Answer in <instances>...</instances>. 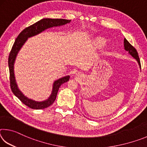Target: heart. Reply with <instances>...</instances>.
I'll return each instance as SVG.
<instances>
[{"mask_svg":"<svg viewBox=\"0 0 147 147\" xmlns=\"http://www.w3.org/2000/svg\"><path fill=\"white\" fill-rule=\"evenodd\" d=\"M98 43L102 44V43H105V41L103 40V39H98Z\"/></svg>","mask_w":147,"mask_h":147,"instance_id":"obj_1","label":"heart"}]
</instances>
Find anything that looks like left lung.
Here are the masks:
<instances>
[{"mask_svg": "<svg viewBox=\"0 0 147 147\" xmlns=\"http://www.w3.org/2000/svg\"><path fill=\"white\" fill-rule=\"evenodd\" d=\"M124 49H125L126 51H128V53L130 54L133 58H135L137 61H138V63L139 65V67H141L140 59H139L138 52H137L136 49L134 48V47L131 45L129 43L127 40H126V38H124Z\"/></svg>", "mask_w": 147, "mask_h": 147, "instance_id": "8db88e82", "label": "left lung"}]
</instances>
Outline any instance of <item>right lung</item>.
Returning a JSON list of instances; mask_svg holds the SVG:
<instances>
[{"label": "right lung", "instance_id": "right-lung-1", "mask_svg": "<svg viewBox=\"0 0 147 147\" xmlns=\"http://www.w3.org/2000/svg\"><path fill=\"white\" fill-rule=\"evenodd\" d=\"M71 20H67L63 19H43L34 23L32 25L24 28L21 33L17 36L16 41H15L12 47L10 53L8 57V67L9 71V82H10V87L13 93L24 104H25L29 108L36 109H41L47 108L54 103L56 100L57 93L59 90V87L61 84L67 82L70 76H66L57 80L54 82L53 86V91L51 96L46 100L42 102H37L32 99L26 97L22 93L17 87L16 78L14 74V63L16 60V56L18 54L19 50L21 49L22 46L26 41L27 39L30 37L36 36L37 34L41 33L45 30L52 28V27H56L70 23Z\"/></svg>", "mask_w": 147, "mask_h": 147}]
</instances>
